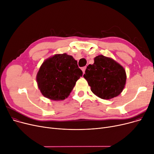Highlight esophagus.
Returning <instances> with one entry per match:
<instances>
[{
	"instance_id": "1",
	"label": "esophagus",
	"mask_w": 154,
	"mask_h": 154,
	"mask_svg": "<svg viewBox=\"0 0 154 154\" xmlns=\"http://www.w3.org/2000/svg\"><path fill=\"white\" fill-rule=\"evenodd\" d=\"M86 66H85V67H83V68H82V71H83V73H85V70H86Z\"/></svg>"
}]
</instances>
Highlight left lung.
Here are the masks:
<instances>
[{"label": "left lung", "instance_id": "1", "mask_svg": "<svg viewBox=\"0 0 154 154\" xmlns=\"http://www.w3.org/2000/svg\"><path fill=\"white\" fill-rule=\"evenodd\" d=\"M89 64L83 77L91 91L104 100L116 97L123 91L126 83L125 70L112 58L99 55Z\"/></svg>", "mask_w": 154, "mask_h": 154}]
</instances>
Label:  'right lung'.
<instances>
[{
	"instance_id": "1",
	"label": "right lung",
	"mask_w": 154,
	"mask_h": 154,
	"mask_svg": "<svg viewBox=\"0 0 154 154\" xmlns=\"http://www.w3.org/2000/svg\"><path fill=\"white\" fill-rule=\"evenodd\" d=\"M83 72L77 61L64 53L56 54L44 62L38 72L39 89L44 97L53 100L67 98Z\"/></svg>"
}]
</instances>
